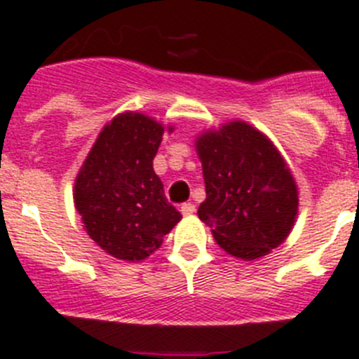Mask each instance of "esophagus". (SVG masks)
Returning a JSON list of instances; mask_svg holds the SVG:
<instances>
[{
	"label": "esophagus",
	"mask_w": 359,
	"mask_h": 359,
	"mask_svg": "<svg viewBox=\"0 0 359 359\" xmlns=\"http://www.w3.org/2000/svg\"><path fill=\"white\" fill-rule=\"evenodd\" d=\"M196 210V207L193 205V203H182V205H180V212L184 214V216H191V214L195 212Z\"/></svg>",
	"instance_id": "obj_1"
}]
</instances>
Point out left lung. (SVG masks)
I'll list each match as a JSON object with an SVG mask.
<instances>
[{
    "label": "left lung",
    "instance_id": "8db88e82",
    "mask_svg": "<svg viewBox=\"0 0 359 359\" xmlns=\"http://www.w3.org/2000/svg\"><path fill=\"white\" fill-rule=\"evenodd\" d=\"M207 198L198 217L226 253L253 260L280 246L294 226L297 187L273 143L244 122L196 142Z\"/></svg>",
    "mask_w": 359,
    "mask_h": 359
}]
</instances>
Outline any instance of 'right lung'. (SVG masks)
I'll return each mask as SVG.
<instances>
[{
  "label": "right lung",
  "instance_id": "right-lung-1",
  "mask_svg": "<svg viewBox=\"0 0 359 359\" xmlns=\"http://www.w3.org/2000/svg\"><path fill=\"white\" fill-rule=\"evenodd\" d=\"M163 133L161 123L140 113L115 116L76 179L74 203L86 232L116 259H147L182 217L152 166Z\"/></svg>",
  "mask_w": 359,
  "mask_h": 359
}]
</instances>
